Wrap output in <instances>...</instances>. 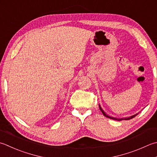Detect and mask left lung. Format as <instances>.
I'll use <instances>...</instances> for the list:
<instances>
[{"label": "left lung", "mask_w": 157, "mask_h": 157, "mask_svg": "<svg viewBox=\"0 0 157 157\" xmlns=\"http://www.w3.org/2000/svg\"><path fill=\"white\" fill-rule=\"evenodd\" d=\"M99 108H100V109H101V111L102 112V113H103V114L105 116V117H107V118H111V119H113V120H115V121H127V120H130V119H132V118H133L134 117H136V116L138 114V113H137V114H135V115H133V116H131V117H128V118H113V117H111V116H107L106 113L104 112V111L102 109V108H101V106L99 105Z\"/></svg>", "instance_id": "left-lung-1"}]
</instances>
